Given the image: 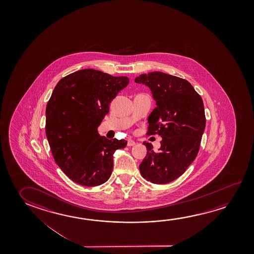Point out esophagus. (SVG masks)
I'll return each instance as SVG.
<instances>
[{"label":"esophagus","mask_w":254,"mask_h":254,"mask_svg":"<svg viewBox=\"0 0 254 254\" xmlns=\"http://www.w3.org/2000/svg\"><path fill=\"white\" fill-rule=\"evenodd\" d=\"M134 145H135V141H133V140H131V139H129L128 141H127V146Z\"/></svg>","instance_id":"1"}]
</instances>
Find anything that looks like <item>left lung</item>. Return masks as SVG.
<instances>
[{
	"mask_svg": "<svg viewBox=\"0 0 254 254\" xmlns=\"http://www.w3.org/2000/svg\"><path fill=\"white\" fill-rule=\"evenodd\" d=\"M136 83L150 87L157 107L148 117V135L162 137L158 152L144 141L147 155L139 166L144 179L166 184L177 179L195 159L205 127L201 96L186 79L161 71L141 74Z\"/></svg>",
	"mask_w": 254,
	"mask_h": 254,
	"instance_id": "obj_1",
	"label": "left lung"
}]
</instances>
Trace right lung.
<instances>
[{
	"mask_svg": "<svg viewBox=\"0 0 254 254\" xmlns=\"http://www.w3.org/2000/svg\"><path fill=\"white\" fill-rule=\"evenodd\" d=\"M127 77L94 69L60 79L46 107V136L55 161L74 183L98 186L113 173V154L126 140H108L97 131L109 105L127 86Z\"/></svg>",
	"mask_w": 254,
	"mask_h": 254,
	"instance_id": "add662e5",
	"label": "right lung"
}]
</instances>
